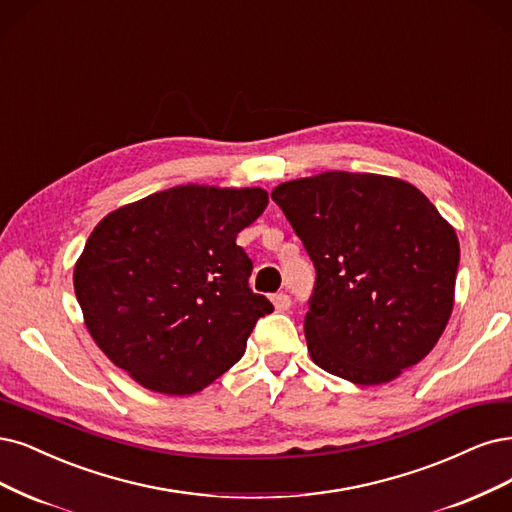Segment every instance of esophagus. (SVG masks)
<instances>
[{"label":"esophagus","instance_id":"obj_1","mask_svg":"<svg viewBox=\"0 0 512 512\" xmlns=\"http://www.w3.org/2000/svg\"><path fill=\"white\" fill-rule=\"evenodd\" d=\"M271 301H273V305H275V309L277 311H288L290 309V296L288 294H284V292H279V294H273V298H271Z\"/></svg>","mask_w":512,"mask_h":512}]
</instances>
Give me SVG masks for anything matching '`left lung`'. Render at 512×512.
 Here are the masks:
<instances>
[{
	"label": "left lung",
	"mask_w": 512,
	"mask_h": 512,
	"mask_svg": "<svg viewBox=\"0 0 512 512\" xmlns=\"http://www.w3.org/2000/svg\"><path fill=\"white\" fill-rule=\"evenodd\" d=\"M271 199L315 267L305 315L311 360L356 385L396 379L424 360L453 311L460 241L413 184L324 171Z\"/></svg>",
	"instance_id": "left-lung-1"
}]
</instances>
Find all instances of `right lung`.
I'll list each match as a JSON object with an SVG mask.
<instances>
[{"instance_id":"add662e5","label":"right lung","mask_w":512,"mask_h":512,"mask_svg":"<svg viewBox=\"0 0 512 512\" xmlns=\"http://www.w3.org/2000/svg\"><path fill=\"white\" fill-rule=\"evenodd\" d=\"M269 205L262 188L173 186L122 205L88 237L74 290L93 341L146 390L188 396L245 354L273 311L248 286L237 235Z\"/></svg>"}]
</instances>
